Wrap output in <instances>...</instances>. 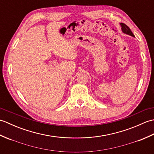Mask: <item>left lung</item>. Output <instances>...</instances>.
<instances>
[{
	"label": "left lung",
	"instance_id": "obj_1",
	"mask_svg": "<svg viewBox=\"0 0 154 154\" xmlns=\"http://www.w3.org/2000/svg\"><path fill=\"white\" fill-rule=\"evenodd\" d=\"M120 25L121 26V29H122V32H123L124 34L129 35H130V36L134 37V35L133 34L132 31L130 30V29L129 28V27H128L125 24H124V23H120Z\"/></svg>",
	"mask_w": 154,
	"mask_h": 154
}]
</instances>
